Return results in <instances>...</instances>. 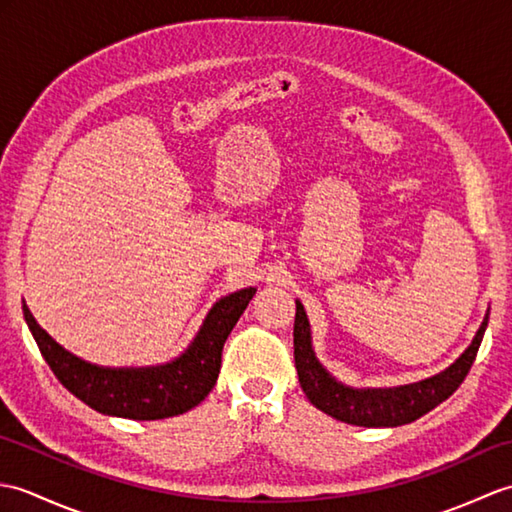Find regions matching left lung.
I'll use <instances>...</instances> for the list:
<instances>
[{
    "mask_svg": "<svg viewBox=\"0 0 512 512\" xmlns=\"http://www.w3.org/2000/svg\"><path fill=\"white\" fill-rule=\"evenodd\" d=\"M486 325L488 312L473 343L466 347L458 361L436 376L400 387L356 389L339 383L317 361L312 350V334L306 310H303L301 301H297L295 367L299 374V383L303 394L308 396L312 405L336 420L356 424V427H398V424L418 420L433 407H438L440 402L447 400L462 385V380L469 374L475 361L477 350H480Z\"/></svg>",
    "mask_w": 512,
    "mask_h": 512,
    "instance_id": "obj_1",
    "label": "left lung"
}]
</instances>
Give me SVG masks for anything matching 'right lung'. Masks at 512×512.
Listing matches in <instances>:
<instances>
[{"label": "right lung", "instance_id": "right-lung-1", "mask_svg": "<svg viewBox=\"0 0 512 512\" xmlns=\"http://www.w3.org/2000/svg\"><path fill=\"white\" fill-rule=\"evenodd\" d=\"M257 288L222 297L206 314L193 343L156 367H101L65 350L32 317L24 301V319L41 356L59 383L94 411L129 420H162L193 409L209 396L222 367V347Z\"/></svg>", "mask_w": 512, "mask_h": 512}]
</instances>
